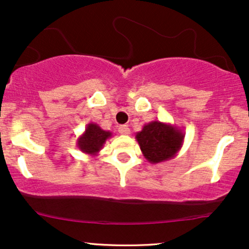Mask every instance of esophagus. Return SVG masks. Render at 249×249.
Wrapping results in <instances>:
<instances>
[{"label":"esophagus","instance_id":"esophagus-1","mask_svg":"<svg viewBox=\"0 0 249 249\" xmlns=\"http://www.w3.org/2000/svg\"><path fill=\"white\" fill-rule=\"evenodd\" d=\"M118 131L121 134H130V127L127 125H121L118 127Z\"/></svg>","mask_w":249,"mask_h":249}]
</instances>
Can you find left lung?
<instances>
[{
    "label": "left lung",
    "mask_w": 249,
    "mask_h": 249,
    "mask_svg": "<svg viewBox=\"0 0 249 249\" xmlns=\"http://www.w3.org/2000/svg\"><path fill=\"white\" fill-rule=\"evenodd\" d=\"M184 138L182 130L176 125L159 121L147 123L136 134L142 156L151 164L173 159L181 148Z\"/></svg>",
    "instance_id": "left-lung-1"
}]
</instances>
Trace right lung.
<instances>
[{
  "instance_id": "1",
  "label": "right lung",
  "mask_w": 249,
  "mask_h": 249,
  "mask_svg": "<svg viewBox=\"0 0 249 249\" xmlns=\"http://www.w3.org/2000/svg\"><path fill=\"white\" fill-rule=\"evenodd\" d=\"M112 132L105 131L96 123H89L82 136L77 139V146L83 153L95 157L104 146L105 142L111 138Z\"/></svg>"
}]
</instances>
